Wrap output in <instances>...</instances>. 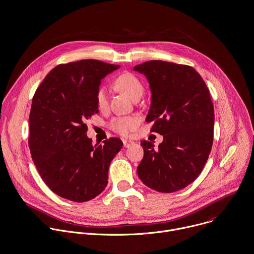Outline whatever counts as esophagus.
Segmentation results:
<instances>
[{
	"mask_svg": "<svg viewBox=\"0 0 254 254\" xmlns=\"http://www.w3.org/2000/svg\"><path fill=\"white\" fill-rule=\"evenodd\" d=\"M123 143H124V147L127 148L129 146H131L133 144V141H130V140H127V139H124L123 140Z\"/></svg>",
	"mask_w": 254,
	"mask_h": 254,
	"instance_id": "obj_1",
	"label": "esophagus"
}]
</instances>
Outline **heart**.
I'll return each instance as SVG.
<instances>
[{"label": "heart", "instance_id": "1", "mask_svg": "<svg viewBox=\"0 0 254 254\" xmlns=\"http://www.w3.org/2000/svg\"><path fill=\"white\" fill-rule=\"evenodd\" d=\"M115 86L129 96L132 100L137 96H142L144 88L140 80L130 73H123L119 75L114 82ZM109 102L108 90L105 87H100L96 93V103L98 107L103 110L106 109ZM140 124V119L136 116L116 117L110 122V128L115 132L127 136L134 131Z\"/></svg>", "mask_w": 254, "mask_h": 254}]
</instances>
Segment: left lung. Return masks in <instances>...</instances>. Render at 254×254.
Here are the masks:
<instances>
[{
	"mask_svg": "<svg viewBox=\"0 0 254 254\" xmlns=\"http://www.w3.org/2000/svg\"><path fill=\"white\" fill-rule=\"evenodd\" d=\"M150 87L151 104L146 122L163 135L154 144L142 140L144 155L137 175L144 185L161 193L179 191L194 182L210 155L215 113L210 91L191 66L150 60L133 67Z\"/></svg>",
	"mask_w": 254,
	"mask_h": 254,
	"instance_id": "8db88e82",
	"label": "left lung"
}]
</instances>
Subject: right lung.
I'll return each mask as SVG.
<instances>
[{
    "mask_svg": "<svg viewBox=\"0 0 254 254\" xmlns=\"http://www.w3.org/2000/svg\"><path fill=\"white\" fill-rule=\"evenodd\" d=\"M119 68L94 59L57 65L32 98L31 158L44 183L64 199L87 202L107 187L109 166L123 141L111 137L93 145L86 122L99 113L96 93L101 80Z\"/></svg>",
    "mask_w": 254,
    "mask_h": 254,
    "instance_id": "1",
    "label": "right lung"
}]
</instances>
